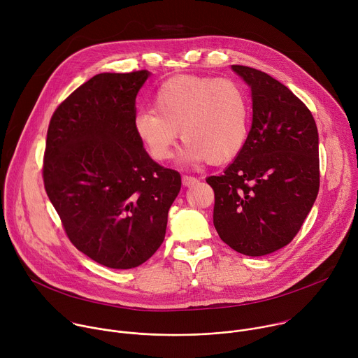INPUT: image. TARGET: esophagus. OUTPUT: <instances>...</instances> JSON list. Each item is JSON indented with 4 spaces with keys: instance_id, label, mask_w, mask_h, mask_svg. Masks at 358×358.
Here are the masks:
<instances>
[{
    "instance_id": "esophagus-1",
    "label": "esophagus",
    "mask_w": 358,
    "mask_h": 358,
    "mask_svg": "<svg viewBox=\"0 0 358 358\" xmlns=\"http://www.w3.org/2000/svg\"><path fill=\"white\" fill-rule=\"evenodd\" d=\"M196 182H198V178H196V177L188 176V174H184V176H182V184H184V185L189 187V185H194V184H196Z\"/></svg>"
}]
</instances>
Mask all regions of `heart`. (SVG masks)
<instances>
[{"label": "heart", "instance_id": "1", "mask_svg": "<svg viewBox=\"0 0 358 358\" xmlns=\"http://www.w3.org/2000/svg\"><path fill=\"white\" fill-rule=\"evenodd\" d=\"M250 126V99L235 79L178 75L166 80L152 99V110H140L134 130L156 162L174 155L178 138L187 162L224 164L243 148Z\"/></svg>", "mask_w": 358, "mask_h": 358}]
</instances>
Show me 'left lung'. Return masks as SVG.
Listing matches in <instances>:
<instances>
[{
  "instance_id": "obj_1",
  "label": "left lung",
  "mask_w": 358,
  "mask_h": 358,
  "mask_svg": "<svg viewBox=\"0 0 358 358\" xmlns=\"http://www.w3.org/2000/svg\"><path fill=\"white\" fill-rule=\"evenodd\" d=\"M252 92V126L232 164L207 182L214 227L234 250L272 253L297 235L320 187L317 126L303 101L271 75L232 65Z\"/></svg>"
}]
</instances>
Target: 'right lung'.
Here are the masks:
<instances>
[{"mask_svg": "<svg viewBox=\"0 0 358 358\" xmlns=\"http://www.w3.org/2000/svg\"><path fill=\"white\" fill-rule=\"evenodd\" d=\"M148 71L99 73L50 117L45 191L69 241L112 269L144 264L166 236L178 171L152 160L134 130L136 96Z\"/></svg>", "mask_w": 358, "mask_h": 358, "instance_id": "1", "label": "right lung"}]
</instances>
